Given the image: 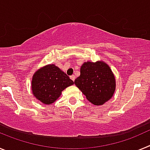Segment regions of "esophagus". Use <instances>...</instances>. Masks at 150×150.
<instances>
[{
	"label": "esophagus",
	"instance_id": "34e87169",
	"mask_svg": "<svg viewBox=\"0 0 150 150\" xmlns=\"http://www.w3.org/2000/svg\"><path fill=\"white\" fill-rule=\"evenodd\" d=\"M70 77H71V79H72L73 81H74V80H75V78H76V77H75V76H74V75H72V76H70Z\"/></svg>",
	"mask_w": 150,
	"mask_h": 150
}]
</instances>
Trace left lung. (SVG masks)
<instances>
[{
  "instance_id": "1",
  "label": "left lung",
  "mask_w": 150,
  "mask_h": 150,
  "mask_svg": "<svg viewBox=\"0 0 150 150\" xmlns=\"http://www.w3.org/2000/svg\"><path fill=\"white\" fill-rule=\"evenodd\" d=\"M74 83L87 100L96 106L103 105L111 99L116 86L112 70L103 61L85 62Z\"/></svg>"
}]
</instances>
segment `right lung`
Masks as SVG:
<instances>
[{
  "label": "right lung",
  "instance_id": "add662e5",
  "mask_svg": "<svg viewBox=\"0 0 150 150\" xmlns=\"http://www.w3.org/2000/svg\"><path fill=\"white\" fill-rule=\"evenodd\" d=\"M73 84L67 74L52 64L35 71L31 80V91L37 100L51 104L59 98L64 89Z\"/></svg>",
  "mask_w": 150,
  "mask_h": 150
}]
</instances>
